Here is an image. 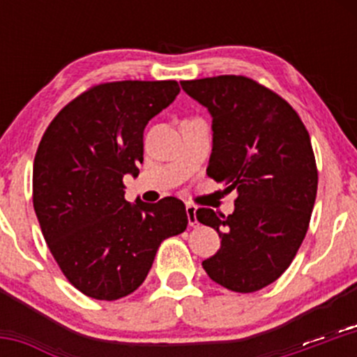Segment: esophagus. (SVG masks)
Returning <instances> with one entry per match:
<instances>
[{
    "label": "esophagus",
    "instance_id": "esophagus-1",
    "mask_svg": "<svg viewBox=\"0 0 357 357\" xmlns=\"http://www.w3.org/2000/svg\"><path fill=\"white\" fill-rule=\"evenodd\" d=\"M186 214H188V222L190 226L199 225V219H197V207L193 204H186Z\"/></svg>",
    "mask_w": 357,
    "mask_h": 357
}]
</instances>
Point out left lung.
<instances>
[{
	"label": "left lung",
	"mask_w": 357,
	"mask_h": 357,
	"mask_svg": "<svg viewBox=\"0 0 357 357\" xmlns=\"http://www.w3.org/2000/svg\"><path fill=\"white\" fill-rule=\"evenodd\" d=\"M181 88L212 115L207 176L236 192L233 214L197 211L221 238L202 266L212 282L252 294L287 271L307 233L318 192L311 138L287 100L245 75L181 81Z\"/></svg>",
	"instance_id": "obj_1"
}]
</instances>
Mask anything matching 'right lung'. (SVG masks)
I'll list each match as a JSON object with an SVG mask.
<instances>
[{"instance_id":"obj_1","label":"right lung","mask_w":357,"mask_h":357,"mask_svg":"<svg viewBox=\"0 0 357 357\" xmlns=\"http://www.w3.org/2000/svg\"><path fill=\"white\" fill-rule=\"evenodd\" d=\"M179 93L176 81L95 84L55 115L32 169V204L63 276L88 297L117 301L149 275L169 236L186 229L185 204L124 197V174L138 176L143 131Z\"/></svg>"}]
</instances>
